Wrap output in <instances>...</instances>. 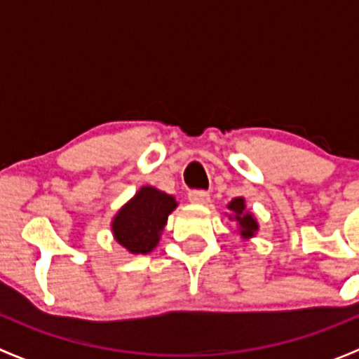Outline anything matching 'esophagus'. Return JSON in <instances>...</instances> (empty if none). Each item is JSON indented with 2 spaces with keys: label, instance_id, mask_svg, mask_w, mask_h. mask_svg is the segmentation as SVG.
I'll return each instance as SVG.
<instances>
[{
  "label": "esophagus",
  "instance_id": "1",
  "mask_svg": "<svg viewBox=\"0 0 359 359\" xmlns=\"http://www.w3.org/2000/svg\"><path fill=\"white\" fill-rule=\"evenodd\" d=\"M187 198H189L191 203H196V205H206L210 201V194L206 191H191Z\"/></svg>",
  "mask_w": 359,
  "mask_h": 359
}]
</instances>
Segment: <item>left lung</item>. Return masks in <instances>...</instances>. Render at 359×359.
<instances>
[{
  "instance_id": "obj_1",
  "label": "left lung",
  "mask_w": 359,
  "mask_h": 359,
  "mask_svg": "<svg viewBox=\"0 0 359 359\" xmlns=\"http://www.w3.org/2000/svg\"><path fill=\"white\" fill-rule=\"evenodd\" d=\"M227 208L231 210L229 219L236 220L238 231H240L241 238L248 240V238L255 236V233L259 231V224H257L255 217L247 210L243 198H234V200L227 205Z\"/></svg>"
}]
</instances>
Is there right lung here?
Instances as JSON below:
<instances>
[{
	"mask_svg": "<svg viewBox=\"0 0 359 359\" xmlns=\"http://www.w3.org/2000/svg\"><path fill=\"white\" fill-rule=\"evenodd\" d=\"M177 208L175 198L156 187L144 186L125 206H121L111 224L114 240L130 253L153 252L159 243L168 215Z\"/></svg>",
	"mask_w": 359,
	"mask_h": 359,
	"instance_id": "add662e5",
	"label": "right lung"
}]
</instances>
